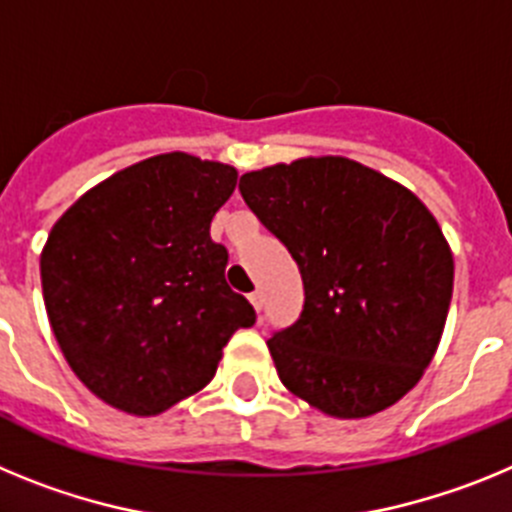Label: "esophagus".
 Returning a JSON list of instances; mask_svg holds the SVG:
<instances>
[{
    "label": "esophagus",
    "instance_id": "34e87169",
    "mask_svg": "<svg viewBox=\"0 0 512 512\" xmlns=\"http://www.w3.org/2000/svg\"><path fill=\"white\" fill-rule=\"evenodd\" d=\"M248 302H251V305H253V310L259 312L261 310V302H264V297H261V292H251V295H248Z\"/></svg>",
    "mask_w": 512,
    "mask_h": 512
}]
</instances>
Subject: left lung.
Returning <instances> with one entry per match:
<instances>
[{
    "mask_svg": "<svg viewBox=\"0 0 512 512\" xmlns=\"http://www.w3.org/2000/svg\"><path fill=\"white\" fill-rule=\"evenodd\" d=\"M238 189L302 274L300 318L266 341L284 387L343 420L408 395L436 354L454 289L431 210L343 156L248 171Z\"/></svg>",
    "mask_w": 512,
    "mask_h": 512,
    "instance_id": "8db88e82",
    "label": "left lung"
}]
</instances>
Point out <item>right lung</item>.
I'll use <instances>...</instances> for the list:
<instances>
[{"label":"right lung","instance_id":"right-lung-1","mask_svg":"<svg viewBox=\"0 0 512 512\" xmlns=\"http://www.w3.org/2000/svg\"><path fill=\"white\" fill-rule=\"evenodd\" d=\"M238 171L174 151L117 171L56 220L40 253L53 336L71 372L122 413L158 415L215 377L256 323L210 238Z\"/></svg>","mask_w":512,"mask_h":512}]
</instances>
